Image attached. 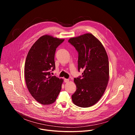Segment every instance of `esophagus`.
<instances>
[{
    "label": "esophagus",
    "mask_w": 135,
    "mask_h": 135,
    "mask_svg": "<svg viewBox=\"0 0 135 135\" xmlns=\"http://www.w3.org/2000/svg\"><path fill=\"white\" fill-rule=\"evenodd\" d=\"M69 81V79H64V82H65V83H67V82H68Z\"/></svg>",
    "instance_id": "1"
}]
</instances>
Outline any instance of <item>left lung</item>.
<instances>
[{"mask_svg":"<svg viewBox=\"0 0 135 135\" xmlns=\"http://www.w3.org/2000/svg\"><path fill=\"white\" fill-rule=\"evenodd\" d=\"M68 42L79 53L78 70H84L82 76L74 78L76 91L71 95L73 103L89 107L102 98L109 80V62L102 43L88 33L70 38Z\"/></svg>","mask_w":135,"mask_h":135,"instance_id":"1","label":"left lung"}]
</instances>
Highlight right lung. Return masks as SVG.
<instances>
[{
	"mask_svg": "<svg viewBox=\"0 0 135 135\" xmlns=\"http://www.w3.org/2000/svg\"><path fill=\"white\" fill-rule=\"evenodd\" d=\"M65 40L46 35L41 37L31 46L25 65L27 87L32 97L39 103L50 105L59 95L63 79L51 75L55 69L56 49Z\"/></svg>",
	"mask_w": 135,
	"mask_h": 135,
	"instance_id": "add662e5",
	"label": "right lung"
}]
</instances>
